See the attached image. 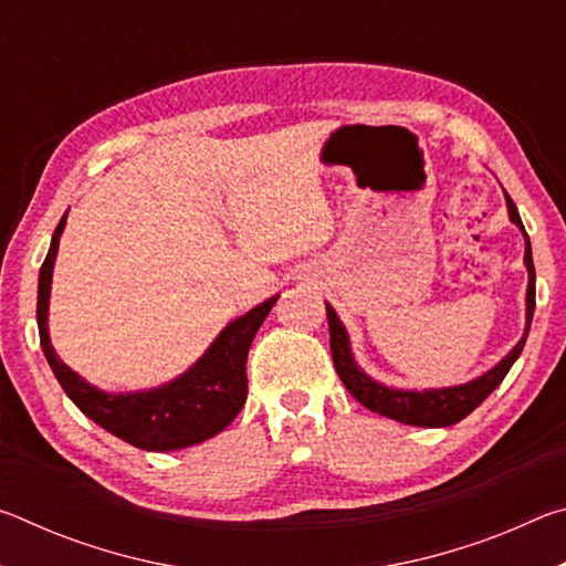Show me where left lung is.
Masks as SVG:
<instances>
[{"instance_id": "left-lung-1", "label": "left lung", "mask_w": 566, "mask_h": 566, "mask_svg": "<svg viewBox=\"0 0 566 566\" xmlns=\"http://www.w3.org/2000/svg\"><path fill=\"white\" fill-rule=\"evenodd\" d=\"M504 199H506V212H510V219L524 234V264H526V274H530V284H526V319H524L522 339L514 344L512 352L506 354L502 361H496L490 371H484L482 377H474L472 381H467V385L421 389V391L381 385V381H377L375 377H369L367 371L359 367L357 359H354L347 327L342 324L339 314L334 312V306L327 304L329 347H332L334 367H337V375L344 381V387L349 389V395L357 401H361L369 411H377L381 417H389L411 427H429V429L452 427L457 421H462L467 415H472V411L502 385L506 371H510L512 364L520 359L526 334H530V327H532V317H534L536 276H534V262H532V244H530V237L524 232L522 217L516 212L512 197L506 195V191H504Z\"/></svg>"}]
</instances>
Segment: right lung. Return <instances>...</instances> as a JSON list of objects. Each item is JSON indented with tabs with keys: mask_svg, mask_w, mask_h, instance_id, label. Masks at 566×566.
<instances>
[{
	"mask_svg": "<svg viewBox=\"0 0 566 566\" xmlns=\"http://www.w3.org/2000/svg\"><path fill=\"white\" fill-rule=\"evenodd\" d=\"M66 212L52 234L50 252L40 270L36 286V324L42 352L56 381L76 407L109 434L147 452H175L214 437L232 421L247 401V354L254 334L280 294L256 304L217 334L207 352L179 377L139 391H104L66 367L50 339V294L54 260Z\"/></svg>",
	"mask_w": 566,
	"mask_h": 566,
	"instance_id": "right-lung-1",
	"label": "right lung"
}]
</instances>
